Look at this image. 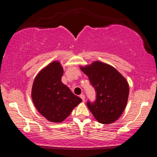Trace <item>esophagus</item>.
Instances as JSON below:
<instances>
[{
	"label": "esophagus",
	"instance_id": "34e87169",
	"mask_svg": "<svg viewBox=\"0 0 157 157\" xmlns=\"http://www.w3.org/2000/svg\"><path fill=\"white\" fill-rule=\"evenodd\" d=\"M79 97H80V98H82V100L84 101V100H85V95H84V94H81L80 95H79Z\"/></svg>",
	"mask_w": 157,
	"mask_h": 157
}]
</instances>
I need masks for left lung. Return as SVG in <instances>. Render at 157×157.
Instances as JSON below:
<instances>
[{
  "label": "left lung",
  "mask_w": 157,
  "mask_h": 157,
  "mask_svg": "<svg viewBox=\"0 0 157 157\" xmlns=\"http://www.w3.org/2000/svg\"><path fill=\"white\" fill-rule=\"evenodd\" d=\"M80 68L96 92L94 102H86L95 118L102 124L118 120L128 100L129 89L125 78L113 66L101 62H94Z\"/></svg>",
  "instance_id": "obj_1"
}]
</instances>
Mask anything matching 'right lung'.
<instances>
[{"instance_id": "obj_1", "label": "right lung", "mask_w": 157, "mask_h": 157, "mask_svg": "<svg viewBox=\"0 0 157 157\" xmlns=\"http://www.w3.org/2000/svg\"><path fill=\"white\" fill-rule=\"evenodd\" d=\"M63 73L60 63L55 61L39 73L32 89L36 109L52 123H62L82 101L62 83Z\"/></svg>"}]
</instances>
